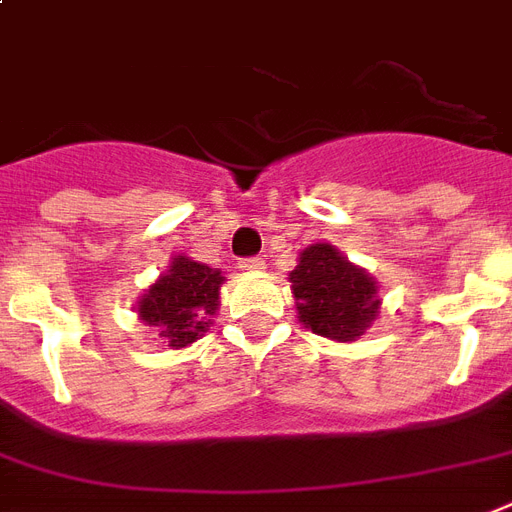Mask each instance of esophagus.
I'll list each match as a JSON object with an SVG mask.
<instances>
[{
    "instance_id": "1",
    "label": "esophagus",
    "mask_w": 512,
    "mask_h": 512,
    "mask_svg": "<svg viewBox=\"0 0 512 512\" xmlns=\"http://www.w3.org/2000/svg\"><path fill=\"white\" fill-rule=\"evenodd\" d=\"M263 260H260V257H244V260H239V268L241 271H247V273H255V271H260V268H263Z\"/></svg>"
}]
</instances>
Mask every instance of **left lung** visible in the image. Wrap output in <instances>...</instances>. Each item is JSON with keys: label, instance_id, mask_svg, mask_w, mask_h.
Returning <instances> with one entry per match:
<instances>
[{"label": "left lung", "instance_id": "1", "mask_svg": "<svg viewBox=\"0 0 512 512\" xmlns=\"http://www.w3.org/2000/svg\"><path fill=\"white\" fill-rule=\"evenodd\" d=\"M290 282L303 327L330 341H357L381 311L376 279L327 241L300 252Z\"/></svg>", "mask_w": 512, "mask_h": 512}]
</instances>
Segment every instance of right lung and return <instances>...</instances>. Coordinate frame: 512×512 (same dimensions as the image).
<instances>
[{"label": "right lung", "instance_id": "add662e5", "mask_svg": "<svg viewBox=\"0 0 512 512\" xmlns=\"http://www.w3.org/2000/svg\"><path fill=\"white\" fill-rule=\"evenodd\" d=\"M225 284L220 268L195 263L187 255L171 257L166 273L136 300V314L171 349H185L212 327L220 308V287Z\"/></svg>", "mask_w": 512, "mask_h": 512}]
</instances>
